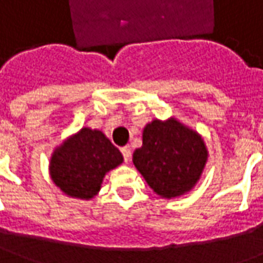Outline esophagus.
<instances>
[{"instance_id":"1","label":"esophagus","mask_w":263,"mask_h":263,"mask_svg":"<svg viewBox=\"0 0 263 263\" xmlns=\"http://www.w3.org/2000/svg\"><path fill=\"white\" fill-rule=\"evenodd\" d=\"M121 152H122V155H124V159H125V162H129L131 160V146L129 145H126V146H124V148L121 149Z\"/></svg>"}]
</instances>
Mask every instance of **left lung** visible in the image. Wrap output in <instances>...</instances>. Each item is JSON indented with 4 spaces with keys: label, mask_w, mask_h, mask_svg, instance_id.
I'll list each match as a JSON object with an SVG mask.
<instances>
[{
    "label": "left lung",
    "mask_w": 263,
    "mask_h": 263,
    "mask_svg": "<svg viewBox=\"0 0 263 263\" xmlns=\"http://www.w3.org/2000/svg\"><path fill=\"white\" fill-rule=\"evenodd\" d=\"M209 160L203 137L171 117L155 118L142 131V146L134 152L132 162L154 193L176 198L192 192L201 179Z\"/></svg>",
    "instance_id": "obj_1"
}]
</instances>
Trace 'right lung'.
Segmentation results:
<instances>
[{"mask_svg":"<svg viewBox=\"0 0 263 263\" xmlns=\"http://www.w3.org/2000/svg\"><path fill=\"white\" fill-rule=\"evenodd\" d=\"M124 162L120 149L100 129L83 126L62 141L49 160V176L67 197L91 200L105 175Z\"/></svg>","mask_w":263,"mask_h":263,"instance_id":"right-lung-1","label":"right lung"}]
</instances>
